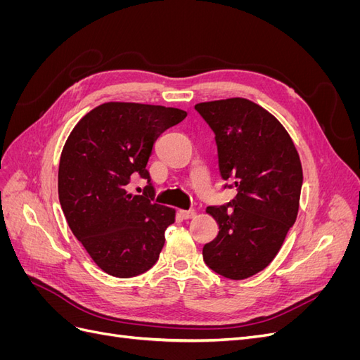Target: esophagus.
<instances>
[{
  "mask_svg": "<svg viewBox=\"0 0 360 360\" xmlns=\"http://www.w3.org/2000/svg\"><path fill=\"white\" fill-rule=\"evenodd\" d=\"M179 214L183 219H191V217L195 216V210H179Z\"/></svg>",
  "mask_w": 360,
  "mask_h": 360,
  "instance_id": "esophagus-1",
  "label": "esophagus"
}]
</instances>
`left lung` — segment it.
Segmentation results:
<instances>
[{
  "label": "left lung",
  "instance_id": "left-lung-1",
  "mask_svg": "<svg viewBox=\"0 0 360 360\" xmlns=\"http://www.w3.org/2000/svg\"><path fill=\"white\" fill-rule=\"evenodd\" d=\"M195 110L214 132L222 179L238 191L226 205L207 207L219 233L204 245L202 257L216 274L246 279L274 261L296 222L300 158L276 117L243 97L197 103Z\"/></svg>",
  "mask_w": 360,
  "mask_h": 360
}]
</instances>
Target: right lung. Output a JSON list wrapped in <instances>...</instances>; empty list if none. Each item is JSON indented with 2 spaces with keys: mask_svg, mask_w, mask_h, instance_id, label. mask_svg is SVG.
<instances>
[{
  "mask_svg": "<svg viewBox=\"0 0 360 360\" xmlns=\"http://www.w3.org/2000/svg\"><path fill=\"white\" fill-rule=\"evenodd\" d=\"M188 115L177 108L106 102L85 114L63 147L58 198L73 236L108 275L132 278L155 266L176 210L151 202L147 162L155 141ZM135 173L144 195L125 186Z\"/></svg>",
  "mask_w": 360,
  "mask_h": 360,
  "instance_id": "right-lung-1",
  "label": "right lung"
}]
</instances>
